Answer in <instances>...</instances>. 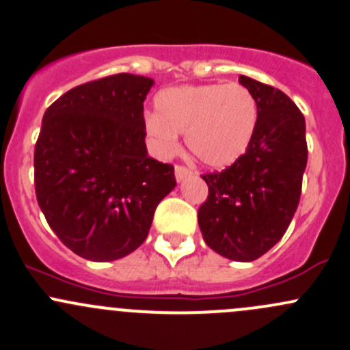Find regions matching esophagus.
Returning a JSON list of instances; mask_svg holds the SVG:
<instances>
[{
    "label": "esophagus",
    "mask_w": 350,
    "mask_h": 350,
    "mask_svg": "<svg viewBox=\"0 0 350 350\" xmlns=\"http://www.w3.org/2000/svg\"><path fill=\"white\" fill-rule=\"evenodd\" d=\"M174 172H176V181H178V183L185 181L186 178H189V176H191V171L186 167V165H176Z\"/></svg>",
    "instance_id": "1"
}]
</instances>
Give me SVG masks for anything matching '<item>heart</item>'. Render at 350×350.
<instances>
[{
    "label": "heart",
    "mask_w": 350,
    "mask_h": 350,
    "mask_svg": "<svg viewBox=\"0 0 350 350\" xmlns=\"http://www.w3.org/2000/svg\"><path fill=\"white\" fill-rule=\"evenodd\" d=\"M157 113L146 132L161 156H171L186 134L191 152L209 167H228L246 152L256 131L258 105L241 83L171 87L156 97Z\"/></svg>",
    "instance_id": "1"
}]
</instances>
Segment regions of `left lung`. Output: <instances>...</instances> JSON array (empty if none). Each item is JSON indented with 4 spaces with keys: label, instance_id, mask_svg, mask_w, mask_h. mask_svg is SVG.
Masks as SVG:
<instances>
[{
    "label": "left lung",
    "instance_id": "8db88e82",
    "mask_svg": "<svg viewBox=\"0 0 350 350\" xmlns=\"http://www.w3.org/2000/svg\"><path fill=\"white\" fill-rule=\"evenodd\" d=\"M258 105L248 149L221 172L204 174L208 200L198 223L206 245L224 258L253 262L285 234L300 201L307 165L305 119L288 95L240 75Z\"/></svg>",
    "mask_w": 350,
    "mask_h": 350
}]
</instances>
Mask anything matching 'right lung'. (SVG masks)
Returning a JSON list of instances; mask_svg holds the SVG:
<instances>
[{"label": "right lung", "mask_w": 350, "mask_h": 350, "mask_svg": "<svg viewBox=\"0 0 350 350\" xmlns=\"http://www.w3.org/2000/svg\"><path fill=\"white\" fill-rule=\"evenodd\" d=\"M154 80L117 73L53 102L35 146V193L62 243L112 262L144 243L174 167L147 156L144 100Z\"/></svg>", "instance_id": "add662e5"}]
</instances>
